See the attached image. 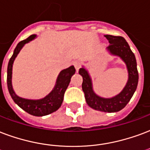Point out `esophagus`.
I'll list each match as a JSON object with an SVG mask.
<instances>
[{"label": "esophagus", "mask_w": 150, "mask_h": 150, "mask_svg": "<svg viewBox=\"0 0 150 150\" xmlns=\"http://www.w3.org/2000/svg\"><path fill=\"white\" fill-rule=\"evenodd\" d=\"M81 63L80 61H76V62H74V66H75V68H76V72H78L79 69L81 68Z\"/></svg>", "instance_id": "1"}]
</instances>
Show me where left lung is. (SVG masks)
Masks as SVG:
<instances>
[{"label":"left lung","instance_id":"obj_1","mask_svg":"<svg viewBox=\"0 0 150 150\" xmlns=\"http://www.w3.org/2000/svg\"><path fill=\"white\" fill-rule=\"evenodd\" d=\"M109 45L107 50L112 55L119 56L127 65L128 71V81L122 91L112 98H103L93 92L92 79L88 71L82 67L79 69V74L83 77L82 90L84 93L86 103L90 108L103 112H117L124 108L132 98L138 82V72L136 58L130 50L127 42L122 36H114L106 35Z\"/></svg>","mask_w":150,"mask_h":150}]
</instances>
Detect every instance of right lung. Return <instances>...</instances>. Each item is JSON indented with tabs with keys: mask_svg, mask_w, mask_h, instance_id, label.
Returning a JSON list of instances; mask_svg holds the SVG:
<instances>
[{
	"mask_svg": "<svg viewBox=\"0 0 150 150\" xmlns=\"http://www.w3.org/2000/svg\"><path fill=\"white\" fill-rule=\"evenodd\" d=\"M35 37H36L35 35H31L28 39L20 42L15 48L13 54L10 58L8 65L7 84H8V92H9L11 97L20 108H21L23 111H25L28 114L35 115V116H44V115H47L49 114L54 112L60 108L62 103L65 92L70 82L71 77L75 74L76 69L74 66H71L70 67L61 71L57 78V81H56V84L54 89L50 92L47 96H45L42 99L29 100V99H24V98L18 96L14 92L12 85V65H13L15 58H16V56L20 51V50L22 49V47L24 46V44L31 41Z\"/></svg>",
	"mask_w": 150,
	"mask_h": 150,
	"instance_id": "right-lung-1",
	"label": "right lung"
}]
</instances>
